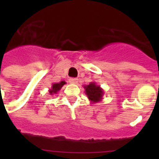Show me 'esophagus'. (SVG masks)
Segmentation results:
<instances>
[{
	"label": "esophagus",
	"mask_w": 159,
	"mask_h": 159,
	"mask_svg": "<svg viewBox=\"0 0 159 159\" xmlns=\"http://www.w3.org/2000/svg\"><path fill=\"white\" fill-rule=\"evenodd\" d=\"M69 82L70 83H72V84H77L78 79H77V78H70Z\"/></svg>",
	"instance_id": "34e87169"
}]
</instances>
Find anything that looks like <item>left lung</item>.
Here are the masks:
<instances>
[{
	"instance_id": "8db88e82",
	"label": "left lung",
	"mask_w": 159,
	"mask_h": 159,
	"mask_svg": "<svg viewBox=\"0 0 159 159\" xmlns=\"http://www.w3.org/2000/svg\"><path fill=\"white\" fill-rule=\"evenodd\" d=\"M85 93L92 103H97L102 100L104 95V90L94 82H90L88 85H84Z\"/></svg>"
}]
</instances>
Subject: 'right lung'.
Instances as JSON below:
<instances>
[{"mask_svg":"<svg viewBox=\"0 0 159 159\" xmlns=\"http://www.w3.org/2000/svg\"><path fill=\"white\" fill-rule=\"evenodd\" d=\"M66 84V82L64 81H62V82H57V83H53L52 84V87L50 89L48 90V92L51 96H53V95H56L57 92H59L61 88L63 87V85Z\"/></svg>","mask_w":159,"mask_h":159,"instance_id":"right-lung-1","label":"right lung"}]
</instances>
